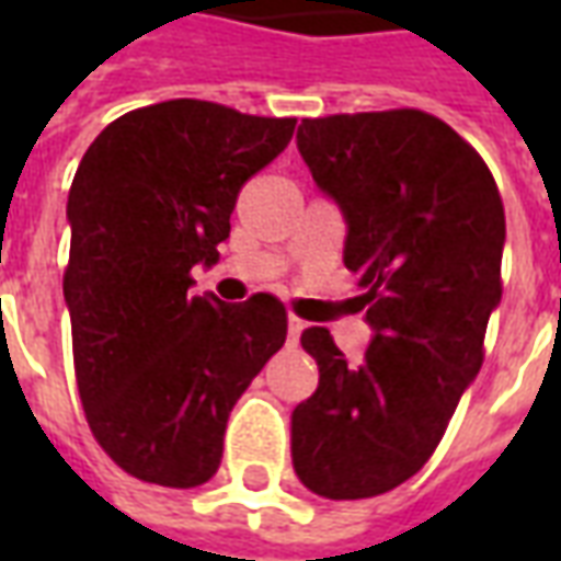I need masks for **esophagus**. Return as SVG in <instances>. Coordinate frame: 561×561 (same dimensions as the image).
Listing matches in <instances>:
<instances>
[{
	"label": "esophagus",
	"instance_id": "34e87169",
	"mask_svg": "<svg viewBox=\"0 0 561 561\" xmlns=\"http://www.w3.org/2000/svg\"><path fill=\"white\" fill-rule=\"evenodd\" d=\"M306 330V324L300 321V318H288V348H294L297 345V340H300V333Z\"/></svg>",
	"mask_w": 561,
	"mask_h": 561
}]
</instances>
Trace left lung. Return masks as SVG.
<instances>
[{
  "mask_svg": "<svg viewBox=\"0 0 561 561\" xmlns=\"http://www.w3.org/2000/svg\"><path fill=\"white\" fill-rule=\"evenodd\" d=\"M297 149L345 219L373 342L348 364L328 328L304 330L318 388L291 412V462L316 495L369 499L423 469L481 373L505 207L481 156L423 111L304 119Z\"/></svg>",
  "mask_w": 561,
  "mask_h": 561,
  "instance_id": "obj_1",
  "label": "left lung"
}]
</instances>
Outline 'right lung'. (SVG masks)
Returning <instances> with one entry per match:
<instances>
[{
    "instance_id": "1",
    "label": "right lung",
    "mask_w": 561,
    "mask_h": 561,
    "mask_svg": "<svg viewBox=\"0 0 561 561\" xmlns=\"http://www.w3.org/2000/svg\"><path fill=\"white\" fill-rule=\"evenodd\" d=\"M297 119L173 99L92 140L68 192L62 279L92 435L140 481L188 490L221 462L233 402L285 345V306L192 294L237 195L288 147Z\"/></svg>"
}]
</instances>
